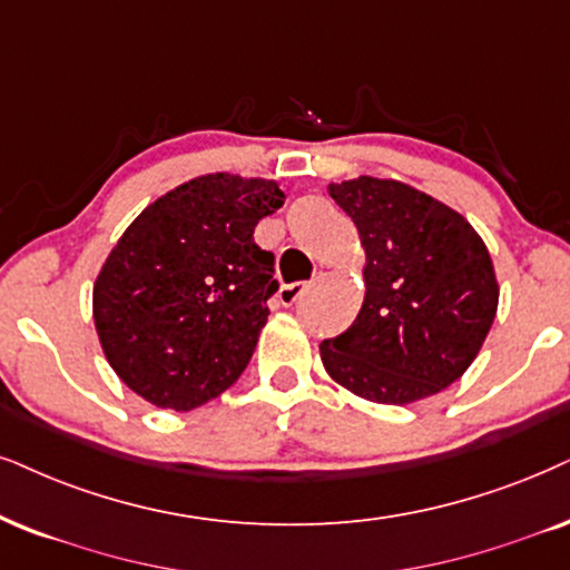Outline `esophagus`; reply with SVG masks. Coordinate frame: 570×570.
<instances>
[{
    "label": "esophagus",
    "mask_w": 570,
    "mask_h": 570,
    "mask_svg": "<svg viewBox=\"0 0 570 570\" xmlns=\"http://www.w3.org/2000/svg\"><path fill=\"white\" fill-rule=\"evenodd\" d=\"M305 292H307V284L281 286V289H278V302H281V305H284V307H289V305H294V302H297Z\"/></svg>",
    "instance_id": "34e87169"
}]
</instances>
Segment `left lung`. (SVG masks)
I'll return each mask as SVG.
<instances>
[{"mask_svg":"<svg viewBox=\"0 0 570 570\" xmlns=\"http://www.w3.org/2000/svg\"><path fill=\"white\" fill-rule=\"evenodd\" d=\"M365 249V299L321 344L328 376L357 397L410 405L468 371L500 302L494 265L463 215L394 178L328 184Z\"/></svg>","mask_w":570,"mask_h":570,"instance_id":"obj_1","label":"left lung"}]
</instances>
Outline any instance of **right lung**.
Returning a JSON list of instances; mask_svg holds the SVG:
<instances>
[{"mask_svg": "<svg viewBox=\"0 0 570 570\" xmlns=\"http://www.w3.org/2000/svg\"><path fill=\"white\" fill-rule=\"evenodd\" d=\"M281 205L276 181L207 173L126 228L94 281V326L139 397L186 413L242 376L278 289L255 226Z\"/></svg>", "mask_w": 570, "mask_h": 570, "instance_id": "1", "label": "right lung"}]
</instances>
